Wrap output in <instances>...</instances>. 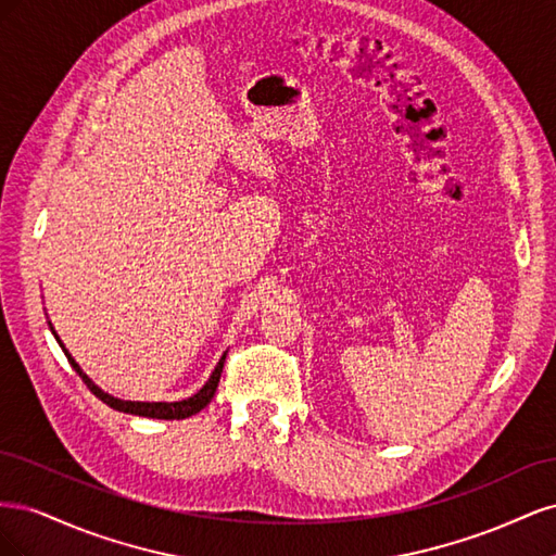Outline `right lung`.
<instances>
[{
	"instance_id": "add662e5",
	"label": "right lung",
	"mask_w": 556,
	"mask_h": 556,
	"mask_svg": "<svg viewBox=\"0 0 556 556\" xmlns=\"http://www.w3.org/2000/svg\"><path fill=\"white\" fill-rule=\"evenodd\" d=\"M46 315H48V313H46ZM48 327H50V331H53L55 341L60 343V348H62V352L66 355V359H70V364L74 366V371L83 378V382L88 384V390H90L99 401H104L106 406H111V408H115V410L129 413V415H139V417H153V419H185V417L197 415L199 410H204V408L208 406V403H211L215 390H217V382H220V374H223L225 357H227V352H223L220 362L215 364L213 374L208 376V380L204 382V387H201V390H199L197 394H192V396H188V399H180V401H125V399H117V396L104 392L102 387L94 384L92 378H90L86 371H83V368L78 366V362L70 355V350L64 348V343H62V339L58 336L55 327L50 325V319H48Z\"/></svg>"
}]
</instances>
